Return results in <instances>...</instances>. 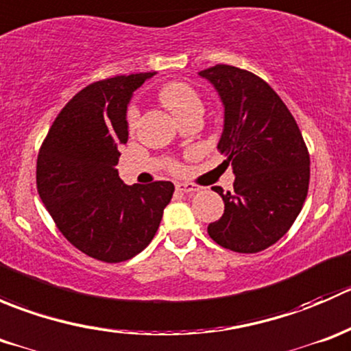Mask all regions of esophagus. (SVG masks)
<instances>
[{
  "label": "esophagus",
  "instance_id": "1",
  "mask_svg": "<svg viewBox=\"0 0 351 351\" xmlns=\"http://www.w3.org/2000/svg\"><path fill=\"white\" fill-rule=\"evenodd\" d=\"M176 190L185 193H193V192H198V186L193 185V183H176Z\"/></svg>",
  "mask_w": 351,
  "mask_h": 351
}]
</instances>
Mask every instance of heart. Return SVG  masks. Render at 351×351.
Listing matches in <instances>:
<instances>
[{
    "instance_id": "heart-1",
    "label": "heart",
    "mask_w": 351,
    "mask_h": 351,
    "mask_svg": "<svg viewBox=\"0 0 351 351\" xmlns=\"http://www.w3.org/2000/svg\"><path fill=\"white\" fill-rule=\"evenodd\" d=\"M158 97L162 107L168 108L176 119H182L192 112H202V100L198 93L190 84L182 83V81H171V83L165 84L159 90ZM137 120H139V112L136 107H130L127 112V123H129L130 130H136ZM171 169L180 171L182 166L178 162H171Z\"/></svg>"
}]
</instances>
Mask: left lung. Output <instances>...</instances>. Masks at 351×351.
Wrapping results in <instances>:
<instances>
[{
    "label": "left lung",
    "instance_id": "left-lung-1",
    "mask_svg": "<svg viewBox=\"0 0 351 351\" xmlns=\"http://www.w3.org/2000/svg\"><path fill=\"white\" fill-rule=\"evenodd\" d=\"M224 104L217 144L232 166L234 192L214 186L224 214L208 224L219 246L258 253L287 234L309 190V151L290 110L274 88L246 69L215 64L200 71Z\"/></svg>",
    "mask_w": 351,
    "mask_h": 351
}]
</instances>
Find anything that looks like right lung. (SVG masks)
I'll list each match as a JSON object with an SVG mask.
<instances>
[{"label":"right lung","mask_w":351,"mask_h":351,"mask_svg":"<svg viewBox=\"0 0 351 351\" xmlns=\"http://www.w3.org/2000/svg\"><path fill=\"white\" fill-rule=\"evenodd\" d=\"M154 73L95 81L56 117L37 158V190L62 236L95 260L120 263L153 241L171 182L129 186L115 169L127 105Z\"/></svg>","instance_id":"obj_1"}]
</instances>
